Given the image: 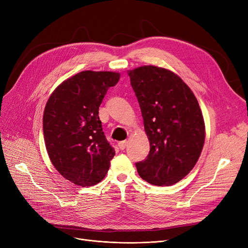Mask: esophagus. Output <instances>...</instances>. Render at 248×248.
Returning a JSON list of instances; mask_svg holds the SVG:
<instances>
[{"mask_svg":"<svg viewBox=\"0 0 248 248\" xmlns=\"http://www.w3.org/2000/svg\"><path fill=\"white\" fill-rule=\"evenodd\" d=\"M126 145H127V141L126 140H122V141L119 142V147H120L121 150H124Z\"/></svg>","mask_w":248,"mask_h":248,"instance_id":"1","label":"esophagus"}]
</instances>
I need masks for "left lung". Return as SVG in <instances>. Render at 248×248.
<instances>
[{"label": "left lung", "mask_w": 248, "mask_h": 248, "mask_svg": "<svg viewBox=\"0 0 248 248\" xmlns=\"http://www.w3.org/2000/svg\"><path fill=\"white\" fill-rule=\"evenodd\" d=\"M150 140V153L137 163L140 177L155 186H171L196 165L205 141L198 100L181 78L163 67L128 70Z\"/></svg>", "instance_id": "obj_1"}]
</instances>
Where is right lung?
Returning a JSON list of instances; mask_svg holds the SVG:
<instances>
[{
    "label": "right lung",
    "instance_id": "add662e5",
    "mask_svg": "<svg viewBox=\"0 0 248 248\" xmlns=\"http://www.w3.org/2000/svg\"><path fill=\"white\" fill-rule=\"evenodd\" d=\"M121 74L86 70L67 78L51 93L43 114L50 161L66 180L81 187L106 177L114 149L102 132L98 108Z\"/></svg>",
    "mask_w": 248,
    "mask_h": 248
}]
</instances>
